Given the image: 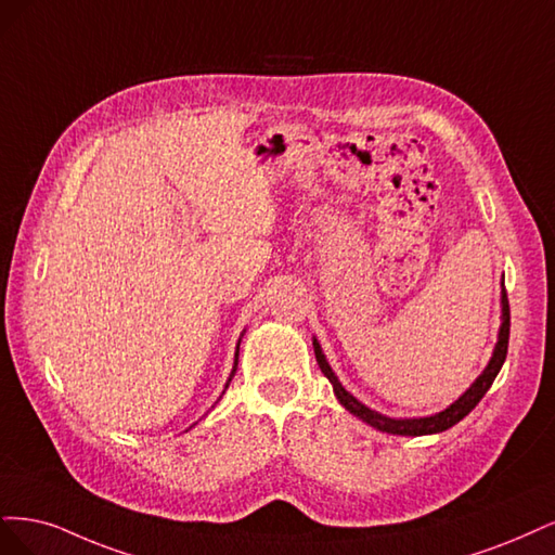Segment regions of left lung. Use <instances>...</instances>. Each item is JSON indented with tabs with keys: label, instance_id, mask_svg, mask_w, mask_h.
<instances>
[{
	"label": "left lung",
	"instance_id": "8db88e82",
	"mask_svg": "<svg viewBox=\"0 0 555 555\" xmlns=\"http://www.w3.org/2000/svg\"><path fill=\"white\" fill-rule=\"evenodd\" d=\"M500 304H503V323H500V332H498V344L493 348L491 360L487 364V369L481 371L479 378L463 391V395L452 403L447 405L444 410L436 415H428V417H413V420H397V417H387L375 413L369 405H364L362 401H357L350 391H346V387L338 383V378L334 375L332 366L327 364L323 348L313 338V350H315V360L320 371L327 375V380L334 387V395L336 399L341 401V405L352 413L354 417H360L362 422L371 424L373 428H378L383 434H395V436H431V434H440L447 431V428H452L454 424H459L463 417H466L470 410L481 401V397L487 395L489 387L493 385L495 375L500 373L505 364V357H507V344H509V301H507V293H505V285H503V295H500Z\"/></svg>",
	"mask_w": 555,
	"mask_h": 555
}]
</instances>
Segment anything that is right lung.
<instances>
[{
	"mask_svg": "<svg viewBox=\"0 0 555 555\" xmlns=\"http://www.w3.org/2000/svg\"><path fill=\"white\" fill-rule=\"evenodd\" d=\"M240 341H242V338H240ZM237 354H240V344H237V352H235V366H232V373H230V378H228V383L232 380V375H235V371H237ZM228 387V385H225Z\"/></svg>",
	"mask_w": 555,
	"mask_h": 555,
	"instance_id": "right-lung-1",
	"label": "right lung"
}]
</instances>
